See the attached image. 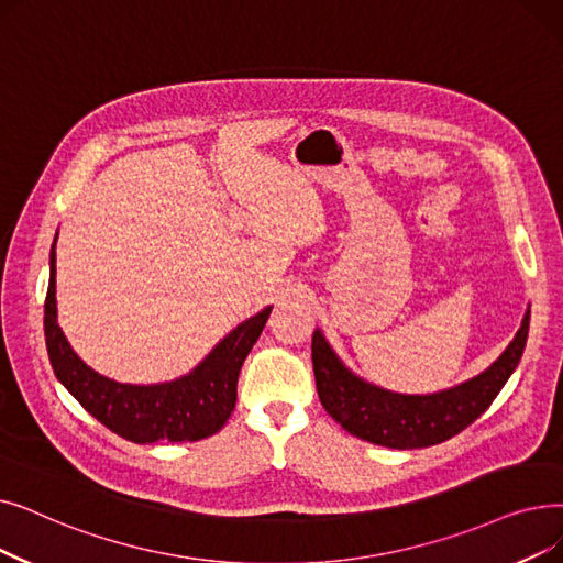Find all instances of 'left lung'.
Masks as SVG:
<instances>
[{"label": "left lung", "instance_id": "obj_1", "mask_svg": "<svg viewBox=\"0 0 563 563\" xmlns=\"http://www.w3.org/2000/svg\"><path fill=\"white\" fill-rule=\"evenodd\" d=\"M529 310L501 356L481 375L428 396H407L356 377L329 345L312 333V368L322 407L350 434L388 449H426L442 444L472 426L493 405L522 358Z\"/></svg>", "mask_w": 563, "mask_h": 563}]
</instances>
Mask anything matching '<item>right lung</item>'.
<instances>
[{
  "label": "right lung",
  "instance_id": "1",
  "mask_svg": "<svg viewBox=\"0 0 563 563\" xmlns=\"http://www.w3.org/2000/svg\"><path fill=\"white\" fill-rule=\"evenodd\" d=\"M57 243V236H55ZM51 251L45 297V345L57 379L96 421L135 444L198 442L221 430L236 402V379L272 306L232 329L188 375L161 384H124L103 377L73 352L57 324V266Z\"/></svg>",
  "mask_w": 563,
  "mask_h": 563
}]
</instances>
